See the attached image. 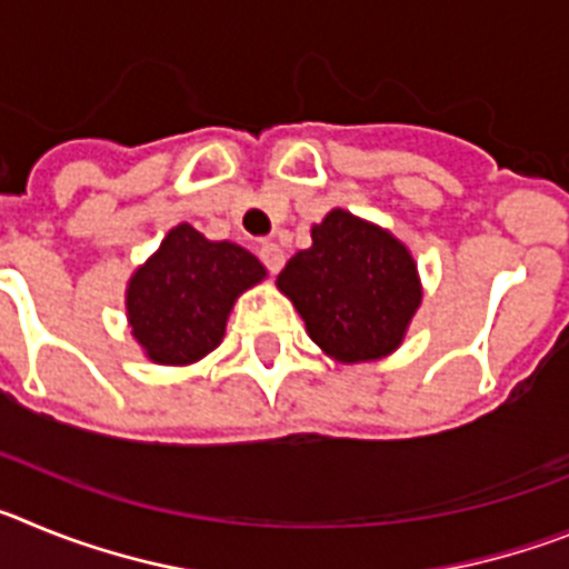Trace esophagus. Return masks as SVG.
Instances as JSON below:
<instances>
[{
	"label": "esophagus",
	"instance_id": "esophagus-1",
	"mask_svg": "<svg viewBox=\"0 0 569 569\" xmlns=\"http://www.w3.org/2000/svg\"><path fill=\"white\" fill-rule=\"evenodd\" d=\"M259 256H261V261L268 264L270 273H279V270L284 268V250H281L276 241H261Z\"/></svg>",
	"mask_w": 569,
	"mask_h": 569
}]
</instances>
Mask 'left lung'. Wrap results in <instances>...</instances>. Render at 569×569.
<instances>
[{"label": "left lung", "instance_id": "8db88e82", "mask_svg": "<svg viewBox=\"0 0 569 569\" xmlns=\"http://www.w3.org/2000/svg\"><path fill=\"white\" fill-rule=\"evenodd\" d=\"M310 239L276 279L310 339L341 365L396 353L425 296L405 241L341 208L313 224Z\"/></svg>", "mask_w": 569, "mask_h": 569}]
</instances>
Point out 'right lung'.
<instances>
[{
	"mask_svg": "<svg viewBox=\"0 0 569 569\" xmlns=\"http://www.w3.org/2000/svg\"><path fill=\"white\" fill-rule=\"evenodd\" d=\"M264 279V264L241 244L210 241L193 224H176L130 276V336L153 365H196L222 345L236 299Z\"/></svg>",
	"mask_w": 569,
	"mask_h": 569,
	"instance_id": "add662e5",
	"label": "right lung"
}]
</instances>
